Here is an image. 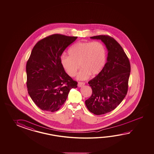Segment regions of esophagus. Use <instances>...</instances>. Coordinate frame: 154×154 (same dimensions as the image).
Returning <instances> with one entry per match:
<instances>
[{
	"label": "esophagus",
	"instance_id": "esophagus-1",
	"mask_svg": "<svg viewBox=\"0 0 154 154\" xmlns=\"http://www.w3.org/2000/svg\"><path fill=\"white\" fill-rule=\"evenodd\" d=\"M84 85H85L84 82H79L78 84V86L79 88H81L82 86H83Z\"/></svg>",
	"mask_w": 154,
	"mask_h": 154
}]
</instances>
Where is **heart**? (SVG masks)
<instances>
[{"instance_id":"1","label":"heart","mask_w":154,"mask_h":154,"mask_svg":"<svg viewBox=\"0 0 154 154\" xmlns=\"http://www.w3.org/2000/svg\"><path fill=\"white\" fill-rule=\"evenodd\" d=\"M68 54L61 56V66L68 75L73 77L80 65L82 69L77 75L80 80L88 79L90 75H97L106 63V48L99 42L75 43L70 47Z\"/></svg>"}]
</instances>
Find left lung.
Listing matches in <instances>:
<instances>
[{
  "label": "left lung",
  "instance_id": "8db88e82",
  "mask_svg": "<svg viewBox=\"0 0 154 154\" xmlns=\"http://www.w3.org/2000/svg\"><path fill=\"white\" fill-rule=\"evenodd\" d=\"M90 38L100 40L108 50L105 66L98 75L88 82L92 94L85 101L90 112L100 115L113 110L126 96L131 66L123 48L114 39L108 35Z\"/></svg>",
  "mask_w": 154,
  "mask_h": 154
}]
</instances>
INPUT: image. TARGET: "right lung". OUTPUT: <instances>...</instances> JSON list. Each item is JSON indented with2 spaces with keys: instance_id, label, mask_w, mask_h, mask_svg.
I'll list each match as a JSON object with an SVG mask.
<instances>
[{
  "instance_id": "1",
  "label": "right lung",
  "mask_w": 154,
  "mask_h": 154,
  "mask_svg": "<svg viewBox=\"0 0 154 154\" xmlns=\"http://www.w3.org/2000/svg\"><path fill=\"white\" fill-rule=\"evenodd\" d=\"M77 36L53 34L36 43L26 65L28 92L42 110L54 112L66 102L77 82L68 75L60 63L65 49Z\"/></svg>"
}]
</instances>
